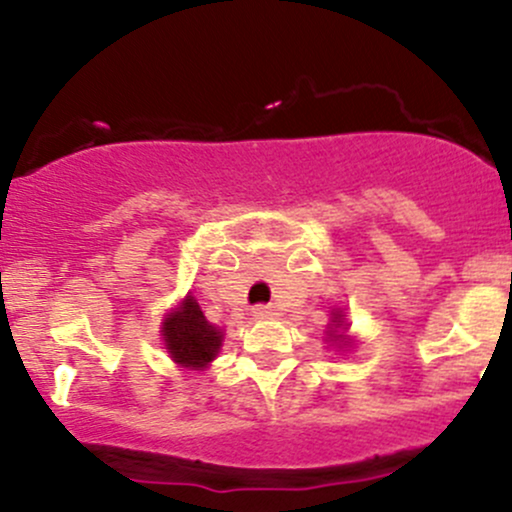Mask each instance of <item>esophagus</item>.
Listing matches in <instances>:
<instances>
[{
  "label": "esophagus",
  "instance_id": "obj_1",
  "mask_svg": "<svg viewBox=\"0 0 512 512\" xmlns=\"http://www.w3.org/2000/svg\"><path fill=\"white\" fill-rule=\"evenodd\" d=\"M252 316H255V319H270V316H274V309L267 304H257L255 309H252Z\"/></svg>",
  "mask_w": 512,
  "mask_h": 512
}]
</instances>
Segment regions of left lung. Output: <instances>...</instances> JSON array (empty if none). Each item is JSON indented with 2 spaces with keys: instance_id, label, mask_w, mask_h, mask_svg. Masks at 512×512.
<instances>
[{
  "instance_id": "1",
  "label": "left lung",
  "mask_w": 512,
  "mask_h": 512,
  "mask_svg": "<svg viewBox=\"0 0 512 512\" xmlns=\"http://www.w3.org/2000/svg\"><path fill=\"white\" fill-rule=\"evenodd\" d=\"M333 324H336V328H338V326H343V321H341V314H336V316H333ZM331 336H333V338H341V333H338V336H336V333H331Z\"/></svg>"
}]
</instances>
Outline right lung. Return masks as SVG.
Returning a JSON list of instances; mask_svg holds the SVG:
<instances>
[{"mask_svg": "<svg viewBox=\"0 0 512 512\" xmlns=\"http://www.w3.org/2000/svg\"><path fill=\"white\" fill-rule=\"evenodd\" d=\"M164 341L171 358L186 368H203L220 348V331L203 316L193 297H186L181 309L164 321Z\"/></svg>", "mask_w": 512, "mask_h": 512, "instance_id": "right-lung-1", "label": "right lung"}]
</instances>
